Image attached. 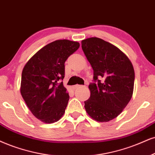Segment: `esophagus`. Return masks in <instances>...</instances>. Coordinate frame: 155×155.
Segmentation results:
<instances>
[{
  "mask_svg": "<svg viewBox=\"0 0 155 155\" xmlns=\"http://www.w3.org/2000/svg\"><path fill=\"white\" fill-rule=\"evenodd\" d=\"M83 87V86H82V85H75L72 87V88H73V90H75V89L78 88V87Z\"/></svg>",
  "mask_w": 155,
  "mask_h": 155,
  "instance_id": "1",
  "label": "esophagus"
}]
</instances>
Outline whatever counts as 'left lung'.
<instances>
[{
	"instance_id": "obj_1",
	"label": "left lung",
	"mask_w": 155,
	"mask_h": 155,
	"mask_svg": "<svg viewBox=\"0 0 155 155\" xmlns=\"http://www.w3.org/2000/svg\"><path fill=\"white\" fill-rule=\"evenodd\" d=\"M82 49L93 70L91 96L85 108L91 118L107 122L119 115L130 101L134 85L131 61L114 45L97 37L81 41Z\"/></svg>"
}]
</instances>
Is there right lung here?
Here are the masks:
<instances>
[{
    "label": "right lung",
    "mask_w": 155,
    "mask_h": 155,
    "mask_svg": "<svg viewBox=\"0 0 155 155\" xmlns=\"http://www.w3.org/2000/svg\"><path fill=\"white\" fill-rule=\"evenodd\" d=\"M80 44L56 40L45 46L23 69L21 93L33 115L46 124L60 119L68 106L69 94L63 85L64 62Z\"/></svg>",
    "instance_id": "add662e5"
}]
</instances>
